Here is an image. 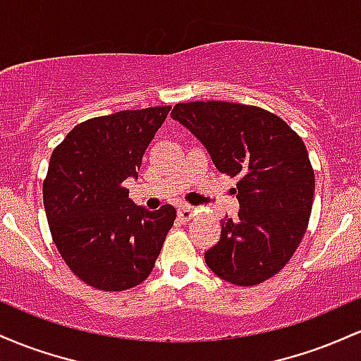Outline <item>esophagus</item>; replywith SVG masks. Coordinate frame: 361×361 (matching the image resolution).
<instances>
[{
  "label": "esophagus",
  "mask_w": 361,
  "mask_h": 361,
  "mask_svg": "<svg viewBox=\"0 0 361 361\" xmlns=\"http://www.w3.org/2000/svg\"><path fill=\"white\" fill-rule=\"evenodd\" d=\"M195 212H197V210H195V207L192 205H180V209H178V215H180L183 221H190L195 215Z\"/></svg>",
  "instance_id": "obj_1"
}]
</instances>
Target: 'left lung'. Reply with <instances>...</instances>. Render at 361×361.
<instances>
[{
  "label": "left lung",
  "mask_w": 361,
  "mask_h": 361,
  "mask_svg": "<svg viewBox=\"0 0 361 361\" xmlns=\"http://www.w3.org/2000/svg\"><path fill=\"white\" fill-rule=\"evenodd\" d=\"M171 117L219 171L239 180L238 219L222 221L207 267L241 287L271 279L299 247L312 210L316 180L304 140L271 111L241 103H178Z\"/></svg>",
  "instance_id": "left-lung-1"
}]
</instances>
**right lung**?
<instances>
[{
  "instance_id": "obj_1",
  "label": "right lung",
  "mask_w": 361,
  "mask_h": 361,
  "mask_svg": "<svg viewBox=\"0 0 361 361\" xmlns=\"http://www.w3.org/2000/svg\"><path fill=\"white\" fill-rule=\"evenodd\" d=\"M171 106L122 110L81 122L54 149L44 181L52 239L78 279L105 292L142 283L176 219L135 205L123 188Z\"/></svg>"
}]
</instances>
